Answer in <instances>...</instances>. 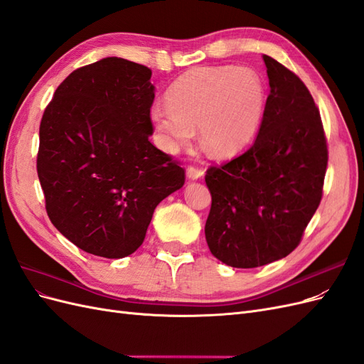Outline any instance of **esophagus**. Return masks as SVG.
Returning <instances> with one entry per match:
<instances>
[{"label":"esophagus","instance_id":"esophagus-1","mask_svg":"<svg viewBox=\"0 0 364 364\" xmlns=\"http://www.w3.org/2000/svg\"><path fill=\"white\" fill-rule=\"evenodd\" d=\"M205 174V170L202 167H197V165H190L188 168H186V176H188L190 179H199Z\"/></svg>","mask_w":364,"mask_h":364}]
</instances>
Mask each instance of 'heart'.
<instances>
[{
  "instance_id": "obj_1",
  "label": "heart",
  "mask_w": 364,
  "mask_h": 364,
  "mask_svg": "<svg viewBox=\"0 0 364 364\" xmlns=\"http://www.w3.org/2000/svg\"><path fill=\"white\" fill-rule=\"evenodd\" d=\"M167 103L153 106L150 114L165 150L188 144L199 127L200 146L208 155L229 158L258 134L266 86L253 70L199 67L170 86Z\"/></svg>"
}]
</instances>
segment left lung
Here are the masks:
<instances>
[{"label": "left lung", "mask_w": 364, "mask_h": 364, "mask_svg": "<svg viewBox=\"0 0 364 364\" xmlns=\"http://www.w3.org/2000/svg\"><path fill=\"white\" fill-rule=\"evenodd\" d=\"M270 94L255 142L206 170L211 209L205 237L230 267L253 269L287 257L323 196L328 146L321 112L305 83L270 56Z\"/></svg>", "instance_id": "8db88e82"}]
</instances>
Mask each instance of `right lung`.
Masks as SVG:
<instances>
[{
    "label": "right lung",
    "instance_id": "right-lung-1",
    "mask_svg": "<svg viewBox=\"0 0 364 364\" xmlns=\"http://www.w3.org/2000/svg\"><path fill=\"white\" fill-rule=\"evenodd\" d=\"M151 70L106 58L73 71L43 111L38 178L59 232L105 258L134 253L153 211L185 183L179 161L149 141Z\"/></svg>",
    "mask_w": 364,
    "mask_h": 364
}]
</instances>
